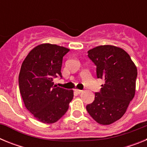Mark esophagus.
I'll list each match as a JSON object with an SVG mask.
<instances>
[{"label": "esophagus", "instance_id": "esophagus-1", "mask_svg": "<svg viewBox=\"0 0 147 147\" xmlns=\"http://www.w3.org/2000/svg\"><path fill=\"white\" fill-rule=\"evenodd\" d=\"M75 91H76V93H78V94H80V93L82 92V90H79V89H75Z\"/></svg>", "mask_w": 147, "mask_h": 147}]
</instances>
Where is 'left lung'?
<instances>
[{
  "label": "left lung",
  "instance_id": "left-lung-1",
  "mask_svg": "<svg viewBox=\"0 0 147 147\" xmlns=\"http://www.w3.org/2000/svg\"><path fill=\"white\" fill-rule=\"evenodd\" d=\"M88 54L96 66L97 78L105 84L87 111L98 124L108 125L123 116L134 98L137 67L125 51L113 45L97 46Z\"/></svg>",
  "mask_w": 147,
  "mask_h": 147
}]
</instances>
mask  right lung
<instances>
[{
  "mask_svg": "<svg viewBox=\"0 0 147 147\" xmlns=\"http://www.w3.org/2000/svg\"><path fill=\"white\" fill-rule=\"evenodd\" d=\"M70 49L53 44L37 45L22 63L18 83L26 107L42 123L59 120L68 110L74 97L72 90L54 85L62 76V58Z\"/></svg>",
  "mask_w": 147,
  "mask_h": 147,
  "instance_id": "right-lung-1",
  "label": "right lung"
}]
</instances>
